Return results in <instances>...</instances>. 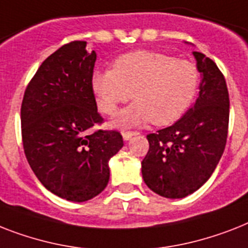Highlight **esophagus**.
<instances>
[{
	"mask_svg": "<svg viewBox=\"0 0 248 248\" xmlns=\"http://www.w3.org/2000/svg\"><path fill=\"white\" fill-rule=\"evenodd\" d=\"M136 135V132H134V131H122V138H124V140H130L132 136H135Z\"/></svg>",
	"mask_w": 248,
	"mask_h": 248,
	"instance_id": "34e87169",
	"label": "esophagus"
}]
</instances>
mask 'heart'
<instances>
[{
  "label": "heart",
  "instance_id": "heart-1",
  "mask_svg": "<svg viewBox=\"0 0 248 248\" xmlns=\"http://www.w3.org/2000/svg\"><path fill=\"white\" fill-rule=\"evenodd\" d=\"M199 84L200 71L194 62L152 51L120 56L113 70L95 71L92 76L93 93L104 114H116L132 93L135 103L114 122L121 127L149 121L156 126L176 122L194 102Z\"/></svg>",
  "mask_w": 248,
  "mask_h": 248
}]
</instances>
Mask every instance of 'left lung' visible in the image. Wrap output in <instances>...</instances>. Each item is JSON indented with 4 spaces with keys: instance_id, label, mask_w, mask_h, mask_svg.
Instances as JSON below:
<instances>
[{
    "instance_id": "obj_1",
    "label": "left lung",
    "mask_w": 248,
    "mask_h": 248,
    "mask_svg": "<svg viewBox=\"0 0 248 248\" xmlns=\"http://www.w3.org/2000/svg\"><path fill=\"white\" fill-rule=\"evenodd\" d=\"M201 75L199 96L170 127L146 136L149 152L141 162L146 186L167 199L194 194L210 178L224 152L229 122V94L215 62L194 52Z\"/></svg>"
}]
</instances>
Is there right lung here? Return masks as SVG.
Instances as JSON below:
<instances>
[{
	"instance_id": "1",
	"label": "right lung",
	"mask_w": 248,
	"mask_h": 248,
	"mask_svg": "<svg viewBox=\"0 0 248 248\" xmlns=\"http://www.w3.org/2000/svg\"><path fill=\"white\" fill-rule=\"evenodd\" d=\"M96 53L86 42L62 46L40 65L21 104L24 153L40 183L52 194L82 202L99 195L109 181L108 162L124 146L118 131L102 124L92 89Z\"/></svg>"
}]
</instances>
